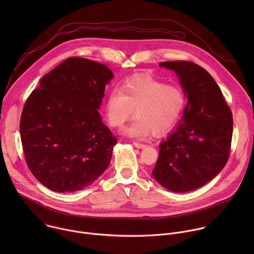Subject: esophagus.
<instances>
[{
	"label": "esophagus",
	"mask_w": 254,
	"mask_h": 254,
	"mask_svg": "<svg viewBox=\"0 0 254 254\" xmlns=\"http://www.w3.org/2000/svg\"><path fill=\"white\" fill-rule=\"evenodd\" d=\"M132 143H133L134 147H136V148H138V149H143L144 147H146V144L141 143V142H138V141H133Z\"/></svg>",
	"instance_id": "1"
}]
</instances>
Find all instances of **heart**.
Wrapping results in <instances>:
<instances>
[{
    "instance_id": "obj_1",
    "label": "heart",
    "mask_w": 254,
    "mask_h": 254,
    "mask_svg": "<svg viewBox=\"0 0 254 254\" xmlns=\"http://www.w3.org/2000/svg\"><path fill=\"white\" fill-rule=\"evenodd\" d=\"M185 94L177 85L143 77L114 88L105 101V117L113 127H121L135 112L136 119L124 128L131 137L141 138L151 132L168 131L178 122L185 106Z\"/></svg>"
}]
</instances>
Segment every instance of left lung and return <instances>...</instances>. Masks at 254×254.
<instances>
[{
	"mask_svg": "<svg viewBox=\"0 0 254 254\" xmlns=\"http://www.w3.org/2000/svg\"><path fill=\"white\" fill-rule=\"evenodd\" d=\"M161 67L176 72L188 103L182 121L160 144L152 172L172 192L196 190L225 167L231 148L233 118L214 78L190 61H166Z\"/></svg>",
	"mask_w": 254,
	"mask_h": 254,
	"instance_id": "8db88e82",
	"label": "left lung"
}]
</instances>
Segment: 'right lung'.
Wrapping results in <instances>:
<instances>
[{
  "label": "right lung",
  "instance_id": "add662e5",
  "mask_svg": "<svg viewBox=\"0 0 254 254\" xmlns=\"http://www.w3.org/2000/svg\"><path fill=\"white\" fill-rule=\"evenodd\" d=\"M113 77L106 65L70 57L26 100L20 121L25 160L46 188L80 191L110 165L118 139L97 110Z\"/></svg>",
  "mask_w": 254,
  "mask_h": 254
}]
</instances>
